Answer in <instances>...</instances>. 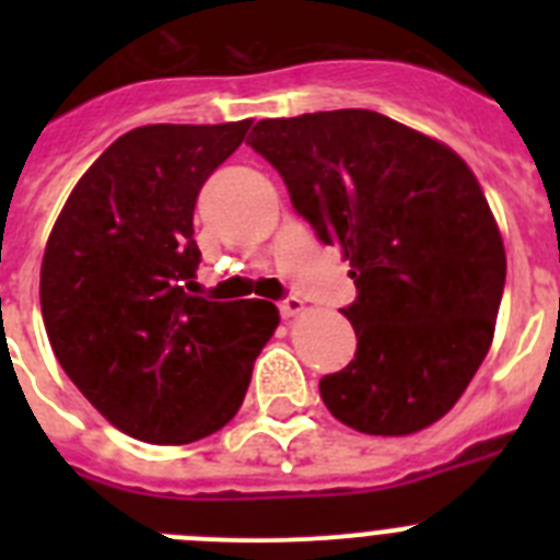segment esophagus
<instances>
[{"label": "esophagus", "mask_w": 560, "mask_h": 560, "mask_svg": "<svg viewBox=\"0 0 560 560\" xmlns=\"http://www.w3.org/2000/svg\"><path fill=\"white\" fill-rule=\"evenodd\" d=\"M305 311V303L300 300V296H285L283 303H280V314L283 316H296V314H303Z\"/></svg>", "instance_id": "esophagus-1"}]
</instances>
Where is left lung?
Returning a JSON list of instances; mask_svg holds the SVG:
<instances>
[{
    "label": "left lung",
    "instance_id": "8db88e82",
    "mask_svg": "<svg viewBox=\"0 0 560 560\" xmlns=\"http://www.w3.org/2000/svg\"><path fill=\"white\" fill-rule=\"evenodd\" d=\"M294 210L350 260L348 368L319 381L345 427L400 438L459 400L497 328L504 246L471 167L370 108L260 120L249 140Z\"/></svg>",
    "mask_w": 560,
    "mask_h": 560
}]
</instances>
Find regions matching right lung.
Returning a JSON list of instances; mask_svg holds the SVG:
<instances>
[{
  "instance_id": "obj_1",
  "label": "right lung",
  "mask_w": 560,
  "mask_h": 560,
  "mask_svg": "<svg viewBox=\"0 0 560 560\" xmlns=\"http://www.w3.org/2000/svg\"><path fill=\"white\" fill-rule=\"evenodd\" d=\"M252 120L122 133L69 192L42 260L58 364L103 418L156 446L219 432L280 314L199 294L192 210Z\"/></svg>"
}]
</instances>
